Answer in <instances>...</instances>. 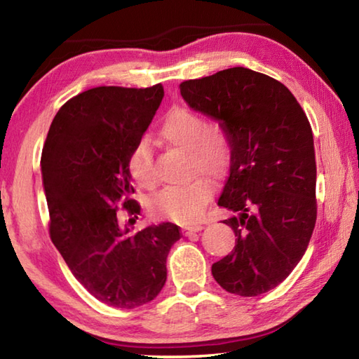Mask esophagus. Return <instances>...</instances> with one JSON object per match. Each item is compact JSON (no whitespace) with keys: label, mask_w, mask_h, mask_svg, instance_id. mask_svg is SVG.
<instances>
[{"label":"esophagus","mask_w":359,"mask_h":359,"mask_svg":"<svg viewBox=\"0 0 359 359\" xmlns=\"http://www.w3.org/2000/svg\"><path fill=\"white\" fill-rule=\"evenodd\" d=\"M203 226L201 224H190V226H184L182 228V231H184L185 236H191L194 233H198V231H201Z\"/></svg>","instance_id":"esophagus-1"}]
</instances>
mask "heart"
<instances>
[{
  "label": "heart",
  "mask_w": 359,
  "mask_h": 359,
  "mask_svg": "<svg viewBox=\"0 0 359 359\" xmlns=\"http://www.w3.org/2000/svg\"><path fill=\"white\" fill-rule=\"evenodd\" d=\"M160 136L169 147L188 151V171L191 175L204 174L212 180H220L228 172L233 147L226 133L220 128H205L201 115L185 107H175L161 121ZM128 168L131 177L139 187L154 190L156 174L154 168V150L149 139L135 144ZM214 196L210 180L196 177L190 184L169 187L150 198L149 210L158 218L188 224L203 215L205 205Z\"/></svg>",
  "instance_id": "heart-1"
}]
</instances>
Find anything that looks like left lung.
I'll return each instance as SVG.
<instances>
[{
	"mask_svg": "<svg viewBox=\"0 0 359 359\" xmlns=\"http://www.w3.org/2000/svg\"><path fill=\"white\" fill-rule=\"evenodd\" d=\"M188 106L220 121L233 147L218 205L236 234L229 255L212 264L228 293L258 296L299 263L317 220V165L306 112L282 82L229 68L179 85Z\"/></svg>",
	"mask_w": 359,
	"mask_h": 359,
	"instance_id": "left-lung-1",
	"label": "left lung"
}]
</instances>
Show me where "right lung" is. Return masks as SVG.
Instances as JSON below:
<instances>
[{
    "label": "right lung",
    "mask_w": 359,
    "mask_h": 359,
    "mask_svg": "<svg viewBox=\"0 0 359 359\" xmlns=\"http://www.w3.org/2000/svg\"><path fill=\"white\" fill-rule=\"evenodd\" d=\"M163 95L161 83L79 93L60 107L42 149L50 239L82 287L118 309L155 299L166 283L168 253L182 236L169 222L130 236L117 215L141 210L131 199L128 160Z\"/></svg>",
    "instance_id": "right-lung-1"
}]
</instances>
